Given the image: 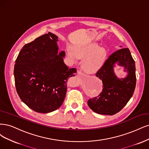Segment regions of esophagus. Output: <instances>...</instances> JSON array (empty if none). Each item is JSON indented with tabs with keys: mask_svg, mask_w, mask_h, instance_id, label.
<instances>
[{
	"mask_svg": "<svg viewBox=\"0 0 149 149\" xmlns=\"http://www.w3.org/2000/svg\"><path fill=\"white\" fill-rule=\"evenodd\" d=\"M78 72H79V71H78Z\"/></svg>",
	"mask_w": 149,
	"mask_h": 149,
	"instance_id": "esophagus-1",
	"label": "esophagus"
}]
</instances>
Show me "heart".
Masks as SVG:
<instances>
[{"label":"heart","instance_id":"heart-1","mask_svg":"<svg viewBox=\"0 0 149 149\" xmlns=\"http://www.w3.org/2000/svg\"><path fill=\"white\" fill-rule=\"evenodd\" d=\"M72 50L67 49V55L73 61L76 57L84 59L82 68L86 72L90 74L95 72L102 68L107 54L104 47L98 46L97 43L93 42L76 45L73 46Z\"/></svg>","mask_w":149,"mask_h":149}]
</instances>
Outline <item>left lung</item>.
<instances>
[{"instance_id":"left-lung-1","label":"left lung","mask_w":149,"mask_h":149,"mask_svg":"<svg viewBox=\"0 0 149 149\" xmlns=\"http://www.w3.org/2000/svg\"><path fill=\"white\" fill-rule=\"evenodd\" d=\"M116 64L123 66L124 71L127 72L124 78H119L115 74L113 68ZM96 76L102 81L103 88L98 97L88 100V107L98 114H116L125 107L136 88L135 61L129 49L121 48L113 52L98 70Z\"/></svg>"}]
</instances>
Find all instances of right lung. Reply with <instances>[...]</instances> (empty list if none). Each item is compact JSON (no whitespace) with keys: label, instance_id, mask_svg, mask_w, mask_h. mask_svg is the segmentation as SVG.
<instances>
[{"label":"right lung","instance_id":"obj_1","mask_svg":"<svg viewBox=\"0 0 149 149\" xmlns=\"http://www.w3.org/2000/svg\"><path fill=\"white\" fill-rule=\"evenodd\" d=\"M58 36L49 32L25 45L14 67L17 92L22 102L40 113L58 109L67 92V81L75 68L64 62V51L58 52Z\"/></svg>","mask_w":149,"mask_h":149}]
</instances>
